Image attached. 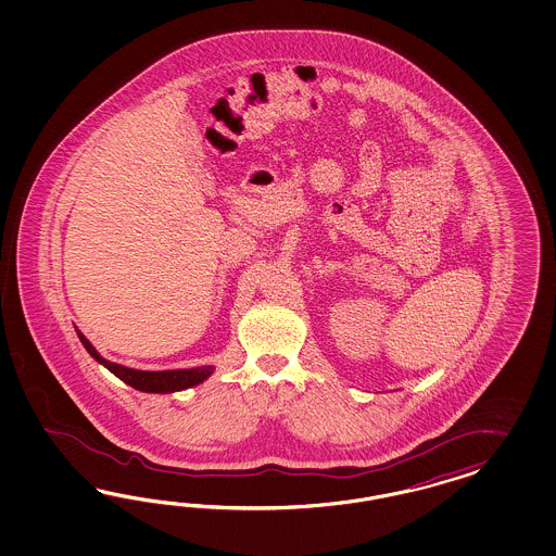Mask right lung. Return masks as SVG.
<instances>
[{
  "label": "right lung",
  "instance_id": "1",
  "mask_svg": "<svg viewBox=\"0 0 556 556\" xmlns=\"http://www.w3.org/2000/svg\"><path fill=\"white\" fill-rule=\"evenodd\" d=\"M79 332V330H77ZM79 338L84 342L87 353L91 354L98 363H101L105 369L112 370L116 377H119L124 383H128L130 388L138 391H151V393H170V391H179V389L193 388L198 383H202L203 379H207L214 367H195V369H175V370H138L124 367L118 363H110L101 356L93 344L79 332Z\"/></svg>",
  "mask_w": 556,
  "mask_h": 556
}]
</instances>
